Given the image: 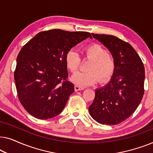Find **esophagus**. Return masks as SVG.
Here are the masks:
<instances>
[{"instance_id": "obj_1", "label": "esophagus", "mask_w": 153, "mask_h": 153, "mask_svg": "<svg viewBox=\"0 0 153 153\" xmlns=\"http://www.w3.org/2000/svg\"><path fill=\"white\" fill-rule=\"evenodd\" d=\"M84 89V88L79 86V85H74V91H81V90Z\"/></svg>"}]
</instances>
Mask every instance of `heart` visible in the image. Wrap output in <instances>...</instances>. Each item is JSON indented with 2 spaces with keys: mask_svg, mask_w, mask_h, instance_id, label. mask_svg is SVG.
<instances>
[{
  "mask_svg": "<svg viewBox=\"0 0 153 153\" xmlns=\"http://www.w3.org/2000/svg\"><path fill=\"white\" fill-rule=\"evenodd\" d=\"M83 58L91 60L87 67L88 72H76L72 75V81L77 85H91L97 81L107 82L111 79L116 70L114 58L108 53L107 50L97 43L90 44L83 48ZM67 68L72 72H76L80 67L81 59L74 50L67 52L65 58Z\"/></svg>",
  "mask_w": 153,
  "mask_h": 153,
  "instance_id": "heart-1",
  "label": "heart"
}]
</instances>
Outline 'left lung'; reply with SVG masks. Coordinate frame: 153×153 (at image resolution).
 <instances>
[{"mask_svg":"<svg viewBox=\"0 0 153 153\" xmlns=\"http://www.w3.org/2000/svg\"><path fill=\"white\" fill-rule=\"evenodd\" d=\"M92 35L111 53L116 70L107 85L95 90L89 113L100 124L115 125L128 118L139 106L144 94L145 69L130 44L114 35Z\"/></svg>","mask_w":153,"mask_h":153,"instance_id":"left-lung-1","label":"left lung"}]
</instances>
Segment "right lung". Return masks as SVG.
Here are the masks:
<instances>
[{
  "mask_svg": "<svg viewBox=\"0 0 153 153\" xmlns=\"http://www.w3.org/2000/svg\"><path fill=\"white\" fill-rule=\"evenodd\" d=\"M88 37L92 38L88 32L53 29L37 33L22 48L14 81L19 100L31 116L47 120L62 112L74 91L68 80L65 55Z\"/></svg>",
  "mask_w": 153,
  "mask_h": 153,
  "instance_id": "1",
  "label": "right lung"
}]
</instances>
